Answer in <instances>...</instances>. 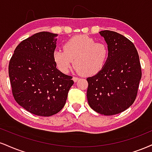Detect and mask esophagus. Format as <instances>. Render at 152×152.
<instances>
[{
    "mask_svg": "<svg viewBox=\"0 0 152 152\" xmlns=\"http://www.w3.org/2000/svg\"><path fill=\"white\" fill-rule=\"evenodd\" d=\"M73 81H74V82H76L78 81V79H79V78H78V77H76V76H74V77H73Z\"/></svg>",
    "mask_w": 152,
    "mask_h": 152,
    "instance_id": "esophagus-1",
    "label": "esophagus"
}]
</instances>
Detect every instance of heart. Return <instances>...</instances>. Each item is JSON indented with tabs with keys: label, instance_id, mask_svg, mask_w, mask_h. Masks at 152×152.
Masks as SVG:
<instances>
[{
	"label": "heart",
	"instance_id": "heart-1",
	"mask_svg": "<svg viewBox=\"0 0 152 152\" xmlns=\"http://www.w3.org/2000/svg\"><path fill=\"white\" fill-rule=\"evenodd\" d=\"M63 50L56 49L53 59L58 70L67 74L74 65L83 76H93L105 66L109 57L107 45L86 35L73 37L63 45Z\"/></svg>",
	"mask_w": 152,
	"mask_h": 152
}]
</instances>
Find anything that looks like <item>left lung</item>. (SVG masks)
Here are the masks:
<instances>
[{
    "label": "left lung",
    "mask_w": 152,
    "mask_h": 152,
    "mask_svg": "<svg viewBox=\"0 0 152 152\" xmlns=\"http://www.w3.org/2000/svg\"><path fill=\"white\" fill-rule=\"evenodd\" d=\"M109 49L104 68L87 78V99L94 110L104 115L120 113L136 99L142 78L140 57L134 44L110 30L100 31Z\"/></svg>",
    "instance_id": "left-lung-1"
}]
</instances>
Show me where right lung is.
<instances>
[{
    "mask_svg": "<svg viewBox=\"0 0 152 152\" xmlns=\"http://www.w3.org/2000/svg\"><path fill=\"white\" fill-rule=\"evenodd\" d=\"M57 34L40 32L18 45L8 73L15 101L38 116L49 117L64 106L74 84L71 76L56 69L53 59Z\"/></svg>",
    "mask_w": 152,
    "mask_h": 152,
    "instance_id": "1",
    "label": "right lung"
}]
</instances>
